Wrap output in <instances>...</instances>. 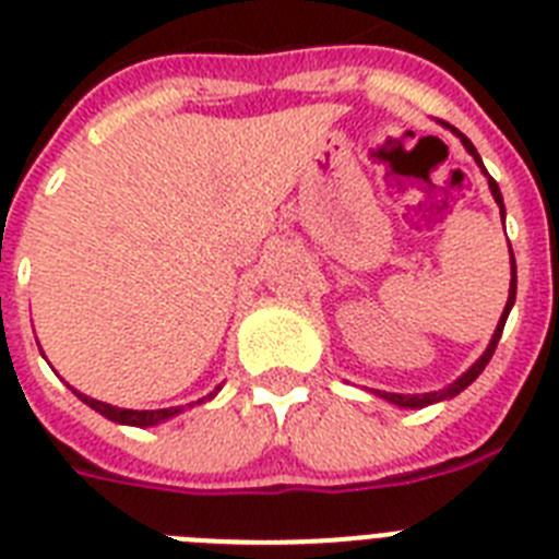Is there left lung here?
Returning a JSON list of instances; mask_svg holds the SVG:
<instances>
[{"mask_svg": "<svg viewBox=\"0 0 559 559\" xmlns=\"http://www.w3.org/2000/svg\"><path fill=\"white\" fill-rule=\"evenodd\" d=\"M455 135L461 138V143H464L466 146V152H469L472 157H475V160H478V166L480 169H484V164H480V155H478V150H475V146H472V141L466 135H461V132L455 130ZM486 171V169H484ZM486 175H489V171H486ZM489 189H492V194H495V200H498V206H500V214H503V198H500V189H498V183H495L492 178H489ZM509 251H512V248H509ZM512 262H514V257H512ZM514 294H518V276H514V265H512V285H509V302H507V308H503V317H500V322H498V331H495V336H492V342H489V347H486V353L484 356H480L478 361H475V365L469 367V370H466L464 376H461V379L457 381H452L450 388H443V390H438V393H424V395H399V393H381V399H388V402H393V404H399V407H427V404H436V402H441V399H452V395H457L461 393V390H466L472 384V381L478 379L480 373H484V367L489 365V359H492V353H495V347H498V342H500V333H503V325H507V317H509V311H512V305H514Z\"/></svg>", "mask_w": 559, "mask_h": 559, "instance_id": "obj_1", "label": "left lung"}]
</instances>
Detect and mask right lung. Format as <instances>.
Segmentation results:
<instances>
[{"label": "right lung", "mask_w": 559, "mask_h": 559, "mask_svg": "<svg viewBox=\"0 0 559 559\" xmlns=\"http://www.w3.org/2000/svg\"><path fill=\"white\" fill-rule=\"evenodd\" d=\"M75 395H79L84 404H90L95 413H102L104 418H109V421L130 424V427H152V424L166 421V418H171L175 413H180L178 407H169V409H121V407H112V404L95 402V399H90V395H84V393H75ZM200 402H203V399H200Z\"/></svg>", "instance_id": "add662e5"}]
</instances>
